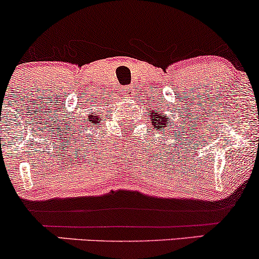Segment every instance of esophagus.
<instances>
[{
	"mask_svg": "<svg viewBox=\"0 0 259 259\" xmlns=\"http://www.w3.org/2000/svg\"><path fill=\"white\" fill-rule=\"evenodd\" d=\"M121 92H123L125 96H133V88L132 86H125L121 88Z\"/></svg>",
	"mask_w": 259,
	"mask_h": 259,
	"instance_id": "1",
	"label": "esophagus"
}]
</instances>
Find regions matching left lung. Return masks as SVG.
<instances>
[{
	"label": "left lung",
	"instance_id": "8db88e82",
	"mask_svg": "<svg viewBox=\"0 0 259 259\" xmlns=\"http://www.w3.org/2000/svg\"><path fill=\"white\" fill-rule=\"evenodd\" d=\"M153 115V114H152ZM153 121H155V124L157 123V126H158V129H161V126H162V129H163V132H166V124H167V118H162L161 115H155V119H152Z\"/></svg>",
	"mask_w": 259,
	"mask_h": 259
}]
</instances>
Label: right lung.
<instances>
[{
	"mask_svg": "<svg viewBox=\"0 0 259 259\" xmlns=\"http://www.w3.org/2000/svg\"><path fill=\"white\" fill-rule=\"evenodd\" d=\"M99 120V118H98V116L97 115H90V116H88V119H87V121H88V123H96V124H97V121Z\"/></svg>",
	"mask_w": 259,
	"mask_h": 259,
	"instance_id": "1",
	"label": "right lung"
}]
</instances>
